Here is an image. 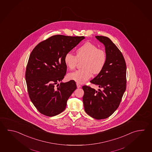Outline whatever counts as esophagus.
Returning <instances> with one entry per match:
<instances>
[{
  "mask_svg": "<svg viewBox=\"0 0 152 152\" xmlns=\"http://www.w3.org/2000/svg\"><path fill=\"white\" fill-rule=\"evenodd\" d=\"M76 85H77V87L78 88H80V87H81V86H80V84L79 83H76Z\"/></svg>",
  "mask_w": 152,
  "mask_h": 152,
  "instance_id": "34e87169",
  "label": "esophagus"
}]
</instances>
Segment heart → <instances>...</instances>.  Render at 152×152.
I'll use <instances>...</instances> for the list:
<instances>
[{"label": "heart", "mask_w": 152, "mask_h": 152, "mask_svg": "<svg viewBox=\"0 0 152 152\" xmlns=\"http://www.w3.org/2000/svg\"><path fill=\"white\" fill-rule=\"evenodd\" d=\"M82 59H83V68L68 75L70 79L80 83L91 77L92 72L98 74L102 72L106 64V52L103 49L98 48L94 43L86 42L76 49V56L69 52L64 56V63L70 70L74 69L78 61Z\"/></svg>", "instance_id": "obj_1"}]
</instances>
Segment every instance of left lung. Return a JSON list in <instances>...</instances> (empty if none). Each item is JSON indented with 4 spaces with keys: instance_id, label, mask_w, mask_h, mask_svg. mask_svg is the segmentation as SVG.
<instances>
[{
    "instance_id": "8db88e82",
    "label": "left lung",
    "mask_w": 152,
    "mask_h": 152,
    "mask_svg": "<svg viewBox=\"0 0 152 152\" xmlns=\"http://www.w3.org/2000/svg\"><path fill=\"white\" fill-rule=\"evenodd\" d=\"M95 37L105 45L107 59L102 72L90 82L102 89L96 91L90 86H82L83 101L86 113L99 120L109 117L120 105L126 90V65L121 52L110 39Z\"/></svg>"
}]
</instances>
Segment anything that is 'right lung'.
<instances>
[{
	"instance_id": "add662e5",
	"label": "right lung",
	"mask_w": 152,
	"mask_h": 152,
	"mask_svg": "<svg viewBox=\"0 0 152 152\" xmlns=\"http://www.w3.org/2000/svg\"><path fill=\"white\" fill-rule=\"evenodd\" d=\"M84 39L55 35L37 44L31 52L25 72L27 91L41 114L53 117L66 109L77 86L74 80L57 84L66 72L64 56Z\"/></svg>"
}]
</instances>
